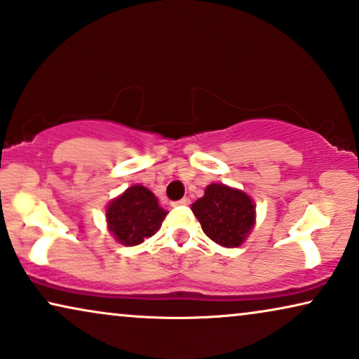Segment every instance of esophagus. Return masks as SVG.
<instances>
[{"mask_svg": "<svg viewBox=\"0 0 359 359\" xmlns=\"http://www.w3.org/2000/svg\"><path fill=\"white\" fill-rule=\"evenodd\" d=\"M191 203L189 198H183L180 201H175V203H171V205H188Z\"/></svg>", "mask_w": 359, "mask_h": 359, "instance_id": "obj_1", "label": "esophagus"}]
</instances>
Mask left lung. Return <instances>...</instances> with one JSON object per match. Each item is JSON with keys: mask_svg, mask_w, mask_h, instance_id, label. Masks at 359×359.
<instances>
[{"mask_svg": "<svg viewBox=\"0 0 359 359\" xmlns=\"http://www.w3.org/2000/svg\"><path fill=\"white\" fill-rule=\"evenodd\" d=\"M204 233L227 248L240 247L252 232L257 212L255 204L243 191L212 183L191 205Z\"/></svg>", "mask_w": 359, "mask_h": 359, "instance_id": "left-lung-1", "label": "left lung"}]
</instances>
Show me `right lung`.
<instances>
[{"label": "right lung", "instance_id": "add662e5", "mask_svg": "<svg viewBox=\"0 0 359 359\" xmlns=\"http://www.w3.org/2000/svg\"><path fill=\"white\" fill-rule=\"evenodd\" d=\"M166 214L150 189L134 184L107 204V229L117 242L134 247L156 233Z\"/></svg>", "mask_w": 359, "mask_h": 359}]
</instances>
